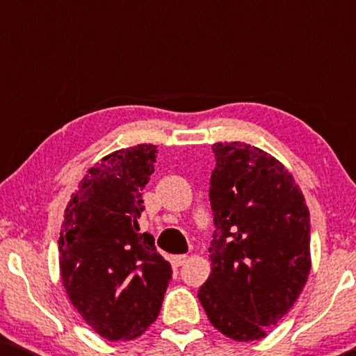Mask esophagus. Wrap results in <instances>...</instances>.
Here are the masks:
<instances>
[{
  "mask_svg": "<svg viewBox=\"0 0 356 356\" xmlns=\"http://www.w3.org/2000/svg\"><path fill=\"white\" fill-rule=\"evenodd\" d=\"M188 256L186 254H178V256H173V264L175 266H183L184 262H186Z\"/></svg>",
  "mask_w": 356,
  "mask_h": 356,
  "instance_id": "34e87169",
  "label": "esophagus"
}]
</instances>
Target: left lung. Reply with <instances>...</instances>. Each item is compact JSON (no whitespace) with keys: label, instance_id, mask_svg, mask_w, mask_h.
Instances as JSON below:
<instances>
[{"label":"left lung","instance_id":"left-lung-1","mask_svg":"<svg viewBox=\"0 0 356 356\" xmlns=\"http://www.w3.org/2000/svg\"><path fill=\"white\" fill-rule=\"evenodd\" d=\"M211 275L197 291L213 327L236 342L264 339L311 270L309 211L293 175L245 143L212 145Z\"/></svg>","mask_w":356,"mask_h":356}]
</instances>
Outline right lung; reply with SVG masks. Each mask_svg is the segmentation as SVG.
Returning a JSON list of instances; mask_svg holds the SVG:
<instances>
[{
    "label": "right lung",
    "mask_w": 356,
    "mask_h": 356,
    "mask_svg": "<svg viewBox=\"0 0 356 356\" xmlns=\"http://www.w3.org/2000/svg\"><path fill=\"white\" fill-rule=\"evenodd\" d=\"M155 159L154 144L105 155L71 194L61 223L63 286L82 319L106 340L144 334L172 279L170 262L138 223Z\"/></svg>",
    "instance_id": "add662e5"
}]
</instances>
